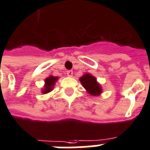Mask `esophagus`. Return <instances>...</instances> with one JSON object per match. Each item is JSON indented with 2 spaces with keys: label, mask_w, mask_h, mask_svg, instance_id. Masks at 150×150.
I'll use <instances>...</instances> for the list:
<instances>
[{
  "label": "esophagus",
  "mask_w": 150,
  "mask_h": 150,
  "mask_svg": "<svg viewBox=\"0 0 150 150\" xmlns=\"http://www.w3.org/2000/svg\"><path fill=\"white\" fill-rule=\"evenodd\" d=\"M67 75H68V77H72L73 76V71L69 70L67 71Z\"/></svg>",
  "instance_id": "34e87169"
}]
</instances>
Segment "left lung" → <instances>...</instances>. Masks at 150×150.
<instances>
[{
  "label": "left lung",
  "mask_w": 150,
  "mask_h": 150,
  "mask_svg": "<svg viewBox=\"0 0 150 150\" xmlns=\"http://www.w3.org/2000/svg\"><path fill=\"white\" fill-rule=\"evenodd\" d=\"M82 86L86 89L88 93L92 96H99L102 93V88L99 84L96 79L92 75L86 73L79 79Z\"/></svg>",
  "instance_id": "1"
}]
</instances>
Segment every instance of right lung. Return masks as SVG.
<instances>
[{
	"label": "right lung",
	"instance_id": "right-lung-1",
	"mask_svg": "<svg viewBox=\"0 0 150 150\" xmlns=\"http://www.w3.org/2000/svg\"><path fill=\"white\" fill-rule=\"evenodd\" d=\"M58 79V78L55 77V76H49L45 79V85H44V89L42 90L43 93H48L50 91H52V89L54 88V84L57 82V80Z\"/></svg>",
	"mask_w": 150,
	"mask_h": 150
}]
</instances>
